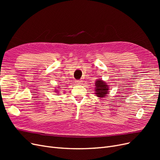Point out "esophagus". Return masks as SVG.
<instances>
[{
  "instance_id": "obj_1",
  "label": "esophagus",
  "mask_w": 160,
  "mask_h": 160,
  "mask_svg": "<svg viewBox=\"0 0 160 160\" xmlns=\"http://www.w3.org/2000/svg\"><path fill=\"white\" fill-rule=\"evenodd\" d=\"M76 83H77V84H81V83H82V80H77L76 81Z\"/></svg>"
}]
</instances>
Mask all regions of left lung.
<instances>
[{
	"mask_svg": "<svg viewBox=\"0 0 160 160\" xmlns=\"http://www.w3.org/2000/svg\"><path fill=\"white\" fill-rule=\"evenodd\" d=\"M95 95L100 98H103L106 97L109 93V85L104 82L103 80L98 79L95 83Z\"/></svg>",
	"mask_w": 160,
	"mask_h": 160,
	"instance_id": "1",
	"label": "left lung"
}]
</instances>
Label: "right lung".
Returning a JSON list of instances; mask_svg holds the SVG:
<instances>
[{
    "label": "right lung",
    "mask_w": 160,
    "mask_h": 160,
    "mask_svg": "<svg viewBox=\"0 0 160 160\" xmlns=\"http://www.w3.org/2000/svg\"><path fill=\"white\" fill-rule=\"evenodd\" d=\"M55 92H57V91H56V90H55Z\"/></svg>",
    "instance_id": "obj_1"
}]
</instances>
